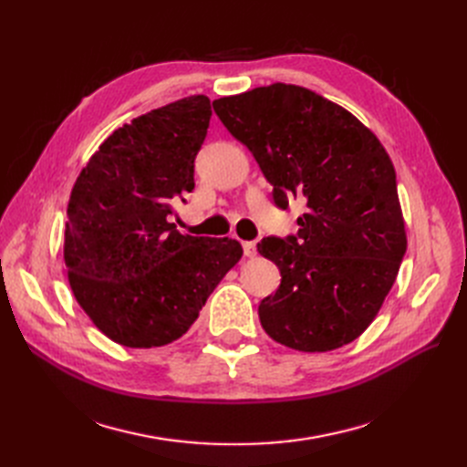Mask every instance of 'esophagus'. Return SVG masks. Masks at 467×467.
Instances as JSON below:
<instances>
[{"label":"esophagus","mask_w":467,"mask_h":467,"mask_svg":"<svg viewBox=\"0 0 467 467\" xmlns=\"http://www.w3.org/2000/svg\"><path fill=\"white\" fill-rule=\"evenodd\" d=\"M244 253H245V257L253 259V257L257 255V245L253 244V242H245V244H244Z\"/></svg>","instance_id":"34e87169"}]
</instances>
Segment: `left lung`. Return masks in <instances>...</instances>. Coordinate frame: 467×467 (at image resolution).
<instances>
[{
  "instance_id": "obj_1",
  "label": "left lung",
  "mask_w": 467,
  "mask_h": 467,
  "mask_svg": "<svg viewBox=\"0 0 467 467\" xmlns=\"http://www.w3.org/2000/svg\"><path fill=\"white\" fill-rule=\"evenodd\" d=\"M212 105L253 153L275 202L288 208L290 196L306 201L298 234L257 245L282 276L259 306L263 329L300 352L352 343L378 316L407 249L386 148L347 109L290 83Z\"/></svg>"
}]
</instances>
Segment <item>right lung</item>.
<instances>
[{"label": "right lung", "mask_w": 467, "mask_h": 467, "mask_svg": "<svg viewBox=\"0 0 467 467\" xmlns=\"http://www.w3.org/2000/svg\"><path fill=\"white\" fill-rule=\"evenodd\" d=\"M210 117V99L191 95L124 124L69 194V286L95 327L122 347L181 338L244 255L235 239L179 234L169 222L173 204L194 189Z\"/></svg>", "instance_id": "add662e5"}]
</instances>
